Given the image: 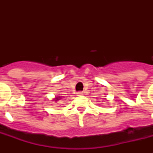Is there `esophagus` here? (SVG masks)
<instances>
[{
    "label": "esophagus",
    "instance_id": "obj_1",
    "mask_svg": "<svg viewBox=\"0 0 153 153\" xmlns=\"http://www.w3.org/2000/svg\"><path fill=\"white\" fill-rule=\"evenodd\" d=\"M82 94H83V93H82V92H81V91H79V92H78V93H77V95L78 96H81V95H82Z\"/></svg>",
    "mask_w": 153,
    "mask_h": 153
}]
</instances>
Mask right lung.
I'll use <instances>...</instances> for the list:
<instances>
[{
    "instance_id": "add662e5",
    "label": "right lung",
    "mask_w": 153,
    "mask_h": 153,
    "mask_svg": "<svg viewBox=\"0 0 153 153\" xmlns=\"http://www.w3.org/2000/svg\"><path fill=\"white\" fill-rule=\"evenodd\" d=\"M59 98H61V96H58V97H56V98H55V101L59 100Z\"/></svg>"
}]
</instances>
